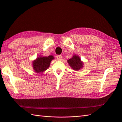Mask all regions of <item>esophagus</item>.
<instances>
[{"mask_svg": "<svg viewBox=\"0 0 122 122\" xmlns=\"http://www.w3.org/2000/svg\"><path fill=\"white\" fill-rule=\"evenodd\" d=\"M56 59L58 60H61L62 59V56L61 55H58L56 56Z\"/></svg>", "mask_w": 122, "mask_h": 122, "instance_id": "obj_1", "label": "esophagus"}]
</instances>
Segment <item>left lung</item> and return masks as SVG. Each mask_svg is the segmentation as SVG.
<instances>
[{"mask_svg":"<svg viewBox=\"0 0 122 122\" xmlns=\"http://www.w3.org/2000/svg\"><path fill=\"white\" fill-rule=\"evenodd\" d=\"M68 62L71 68L76 71L79 70L80 69L82 68L83 64L79 56H77L76 55L73 56L71 59L68 60Z\"/></svg>","mask_w":122,"mask_h":122,"instance_id":"1","label":"left lung"}]
</instances>
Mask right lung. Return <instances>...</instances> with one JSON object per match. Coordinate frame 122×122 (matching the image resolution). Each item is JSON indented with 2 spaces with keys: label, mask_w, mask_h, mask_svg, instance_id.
Segmentation results:
<instances>
[{
  "label": "right lung",
  "mask_w": 122,
  "mask_h": 122,
  "mask_svg": "<svg viewBox=\"0 0 122 122\" xmlns=\"http://www.w3.org/2000/svg\"><path fill=\"white\" fill-rule=\"evenodd\" d=\"M53 56L38 57L35 61L33 62V68L37 73H40L45 71L49 66L52 60L53 59Z\"/></svg>",
  "instance_id": "right-lung-1"
}]
</instances>
